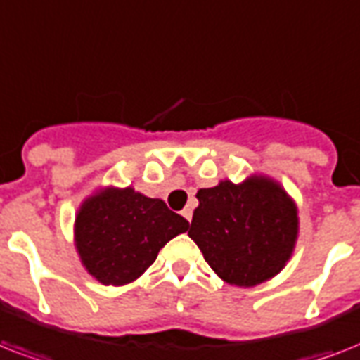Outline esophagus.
<instances>
[{"label": "esophagus", "mask_w": 360, "mask_h": 360, "mask_svg": "<svg viewBox=\"0 0 360 360\" xmlns=\"http://www.w3.org/2000/svg\"><path fill=\"white\" fill-rule=\"evenodd\" d=\"M183 217H185V219L188 220V222H191V220H192V209L191 207L183 209Z\"/></svg>", "instance_id": "obj_1"}]
</instances>
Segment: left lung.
Masks as SVG:
<instances>
[{
  "label": "left lung",
  "mask_w": 360,
  "mask_h": 360,
  "mask_svg": "<svg viewBox=\"0 0 360 360\" xmlns=\"http://www.w3.org/2000/svg\"><path fill=\"white\" fill-rule=\"evenodd\" d=\"M188 236L220 278L252 288L273 278L291 257L299 233L295 202L265 175L240 185L220 181L196 194Z\"/></svg>",
  "instance_id": "left-lung-1"
}]
</instances>
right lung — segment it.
<instances>
[{
	"instance_id": "add662e5",
	"label": "right lung",
	"mask_w": 360,
	"mask_h": 360,
	"mask_svg": "<svg viewBox=\"0 0 360 360\" xmlns=\"http://www.w3.org/2000/svg\"><path fill=\"white\" fill-rule=\"evenodd\" d=\"M188 230L181 214L134 188H103L78 209L76 250L84 267L104 285H124L157 259L169 239Z\"/></svg>"
}]
</instances>
